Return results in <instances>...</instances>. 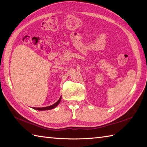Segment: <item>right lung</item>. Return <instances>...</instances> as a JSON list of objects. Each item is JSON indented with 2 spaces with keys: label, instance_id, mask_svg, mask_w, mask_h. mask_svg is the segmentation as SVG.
<instances>
[{
  "label": "right lung",
  "instance_id": "add662e5",
  "mask_svg": "<svg viewBox=\"0 0 147 147\" xmlns=\"http://www.w3.org/2000/svg\"><path fill=\"white\" fill-rule=\"evenodd\" d=\"M61 100V96L59 97V100L57 101V102H55L54 104L51 105V106H47V107H33V109L35 110H38V111H48V110H51L55 108L59 104L60 101Z\"/></svg>",
  "mask_w": 147,
  "mask_h": 147
}]
</instances>
